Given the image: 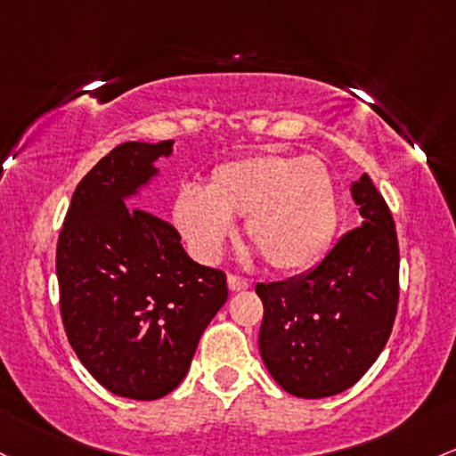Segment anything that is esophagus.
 Listing matches in <instances>:
<instances>
[{"label":"esophagus","instance_id":"obj_1","mask_svg":"<svg viewBox=\"0 0 456 456\" xmlns=\"http://www.w3.org/2000/svg\"><path fill=\"white\" fill-rule=\"evenodd\" d=\"M227 283H229V289H232V292H242V289L251 288V281H247V279L238 277V274H229Z\"/></svg>","mask_w":456,"mask_h":456}]
</instances>
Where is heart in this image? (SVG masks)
I'll use <instances>...</instances> for the list:
<instances>
[{
	"mask_svg": "<svg viewBox=\"0 0 456 456\" xmlns=\"http://www.w3.org/2000/svg\"><path fill=\"white\" fill-rule=\"evenodd\" d=\"M175 224L190 251L212 262L244 218V236L277 273H303L331 248L339 224L338 190L316 158L259 151L218 164L203 192L183 188Z\"/></svg>",
	"mask_w": 456,
	"mask_h": 456,
	"instance_id": "b5f03b06",
	"label": "heart"
}]
</instances>
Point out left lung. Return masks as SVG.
Returning <instances> with one entry per match:
<instances>
[{
  "mask_svg": "<svg viewBox=\"0 0 456 456\" xmlns=\"http://www.w3.org/2000/svg\"><path fill=\"white\" fill-rule=\"evenodd\" d=\"M363 223L288 281L257 283L259 353L288 394L327 398L353 387L377 362L398 309V236L368 175L350 188Z\"/></svg>",
  "mask_w": 456,
  "mask_h": 456,
  "instance_id": "1",
  "label": "left lung"
}]
</instances>
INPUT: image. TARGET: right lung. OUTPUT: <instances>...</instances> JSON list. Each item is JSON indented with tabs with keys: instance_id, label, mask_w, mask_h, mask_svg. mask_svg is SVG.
<instances>
[{
	"instance_id": "add662e5",
	"label": "right lung",
	"mask_w": 456,
	"mask_h": 456,
	"mask_svg": "<svg viewBox=\"0 0 456 456\" xmlns=\"http://www.w3.org/2000/svg\"><path fill=\"white\" fill-rule=\"evenodd\" d=\"M173 140L123 142L75 188L58 238L60 314L69 344L103 387L155 400L186 377L227 301V274L192 262L171 223L129 205Z\"/></svg>"
}]
</instances>
